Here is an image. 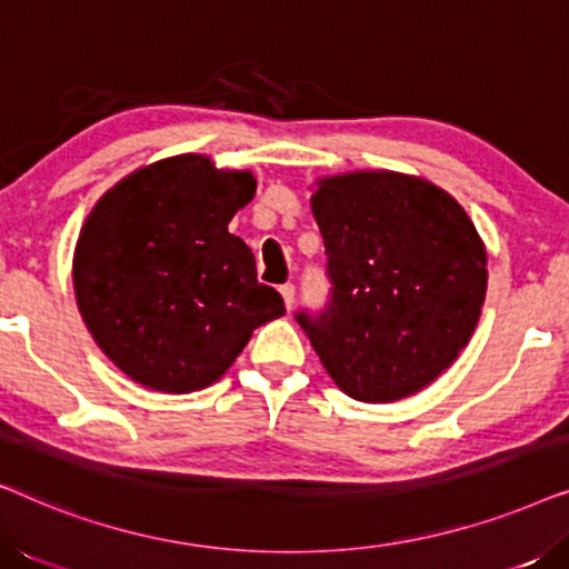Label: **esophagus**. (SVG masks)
<instances>
[{"mask_svg":"<svg viewBox=\"0 0 569 569\" xmlns=\"http://www.w3.org/2000/svg\"><path fill=\"white\" fill-rule=\"evenodd\" d=\"M279 295H282L284 308L292 310V306H295V284H282V287H279Z\"/></svg>","mask_w":569,"mask_h":569,"instance_id":"1","label":"esophagus"}]
</instances>
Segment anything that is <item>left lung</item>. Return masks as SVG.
<instances>
[{"label":"left lung","instance_id":"1","mask_svg":"<svg viewBox=\"0 0 569 569\" xmlns=\"http://www.w3.org/2000/svg\"><path fill=\"white\" fill-rule=\"evenodd\" d=\"M310 204L331 290L295 321L352 399L422 391L477 329L487 292L477 228L438 186L386 170L321 181Z\"/></svg>","mask_w":569,"mask_h":569}]
</instances>
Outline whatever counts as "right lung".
Wrapping results in <instances>:
<instances>
[{
    "label": "right lung",
    "instance_id": "right-lung-1",
    "mask_svg": "<svg viewBox=\"0 0 569 569\" xmlns=\"http://www.w3.org/2000/svg\"><path fill=\"white\" fill-rule=\"evenodd\" d=\"M251 173L201 154L160 160L116 183L74 251L77 306L92 339L137 383L166 393L212 386L253 329L284 313L228 222L253 199Z\"/></svg>",
    "mask_w": 569,
    "mask_h": 569
}]
</instances>
